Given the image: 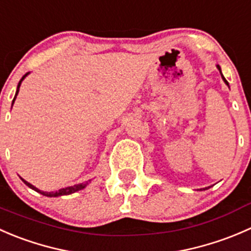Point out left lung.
I'll list each match as a JSON object with an SVG mask.
<instances>
[{
  "label": "left lung",
  "instance_id": "obj_1",
  "mask_svg": "<svg viewBox=\"0 0 251 251\" xmlns=\"http://www.w3.org/2000/svg\"><path fill=\"white\" fill-rule=\"evenodd\" d=\"M217 68H218V71H220L221 75H222V72H221V67H220V66H218V64H217ZM222 79H223V81H225V83H226V84H227V85H228V81H227V80H226V78H225V76H223V75H222ZM205 189H206V188H205Z\"/></svg>",
  "mask_w": 251,
  "mask_h": 251
}]
</instances>
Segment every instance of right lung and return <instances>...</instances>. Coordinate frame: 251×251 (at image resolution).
<instances>
[{
    "label": "right lung",
    "instance_id": "add662e5",
    "mask_svg": "<svg viewBox=\"0 0 251 251\" xmlns=\"http://www.w3.org/2000/svg\"><path fill=\"white\" fill-rule=\"evenodd\" d=\"M28 74H29V73L24 74V75H23V78H22L21 80H19V83H18V86H17L16 96H14V99H13V102H12V106H13L14 101H16V98H17V95H18V91H19V88H21V84H22V81L24 80V78H25V76L28 75ZM22 180H23V182L25 183V184L28 185L29 188H31V189H33V190H35V192L40 193V194L45 195V197H50V198H56V197H61V195H69V194H73V193L78 192V190H81V189H84V188H85L86 185H88L89 183H90V180H88V182H85V183H80V184H75V185H73V187H67V188H63V189H59V190H57V192H50V193H49V192H42V190L38 189V188H36V187H34L33 184H30V183H28V182H26V180H24L23 178H22Z\"/></svg>",
    "mask_w": 251,
    "mask_h": 251
}]
</instances>
